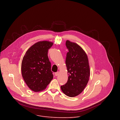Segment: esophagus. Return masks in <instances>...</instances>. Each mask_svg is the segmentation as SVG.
I'll return each instance as SVG.
<instances>
[{"instance_id":"esophagus-1","label":"esophagus","mask_w":120,"mask_h":120,"mask_svg":"<svg viewBox=\"0 0 120 120\" xmlns=\"http://www.w3.org/2000/svg\"><path fill=\"white\" fill-rule=\"evenodd\" d=\"M55 76H57L58 75V74H59V72H56L55 74Z\"/></svg>"}]
</instances>
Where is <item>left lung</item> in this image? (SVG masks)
I'll return each mask as SVG.
<instances>
[{"mask_svg":"<svg viewBox=\"0 0 120 120\" xmlns=\"http://www.w3.org/2000/svg\"><path fill=\"white\" fill-rule=\"evenodd\" d=\"M67 52L65 60L68 79L61 86L66 95L75 97L80 94L88 82L90 75L88 56L83 49L75 43L66 40Z\"/></svg>","mask_w":120,"mask_h":120,"instance_id":"1","label":"left lung"}]
</instances>
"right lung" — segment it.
Returning <instances> with one entry per match:
<instances>
[{
  "label": "right lung",
  "instance_id": "right-lung-1",
  "mask_svg": "<svg viewBox=\"0 0 120 120\" xmlns=\"http://www.w3.org/2000/svg\"><path fill=\"white\" fill-rule=\"evenodd\" d=\"M48 41L38 42L26 52L21 64L22 77L28 86L35 92L44 90L53 78L47 54L53 45Z\"/></svg>",
  "mask_w": 120,
  "mask_h": 120
}]
</instances>
